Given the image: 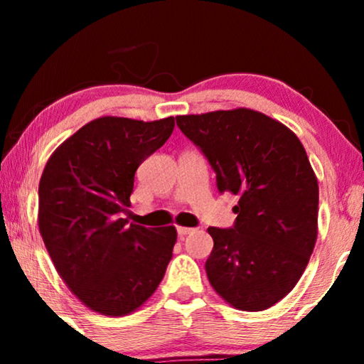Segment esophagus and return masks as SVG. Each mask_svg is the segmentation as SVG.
I'll list each match as a JSON object with an SVG mask.
<instances>
[{"label": "esophagus", "instance_id": "esophagus-1", "mask_svg": "<svg viewBox=\"0 0 364 364\" xmlns=\"http://www.w3.org/2000/svg\"><path fill=\"white\" fill-rule=\"evenodd\" d=\"M192 232H196V228H191V227H177V233L181 237H183V235H188V233H192Z\"/></svg>", "mask_w": 364, "mask_h": 364}]
</instances>
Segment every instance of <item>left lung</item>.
<instances>
[{"label":"left lung","mask_w":364,"mask_h":364,"mask_svg":"<svg viewBox=\"0 0 364 364\" xmlns=\"http://www.w3.org/2000/svg\"><path fill=\"white\" fill-rule=\"evenodd\" d=\"M202 149L218 192L238 197L233 228L208 227V282L228 305L263 311L285 298L318 237V178L296 134L247 107L177 116Z\"/></svg>","instance_id":"1"}]
</instances>
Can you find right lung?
Listing matches in <instances>:
<instances>
[{
  "instance_id": "right-lung-1",
  "label": "right lung",
  "mask_w": 364,
  "mask_h": 364,
  "mask_svg": "<svg viewBox=\"0 0 364 364\" xmlns=\"http://www.w3.org/2000/svg\"><path fill=\"white\" fill-rule=\"evenodd\" d=\"M173 126V117H97L48 159L39 181V233L59 277L89 310L126 316L166 275L176 227L129 225L122 212L131 207L137 167Z\"/></svg>"
}]
</instances>
